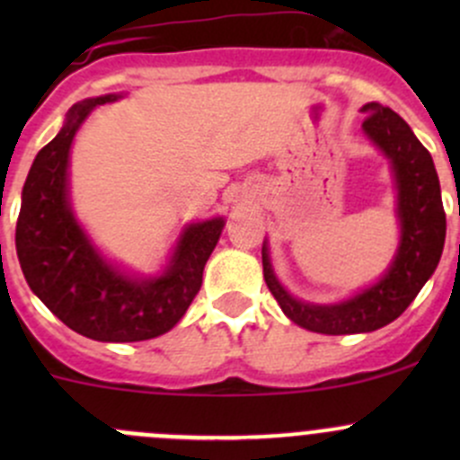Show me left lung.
Returning a JSON list of instances; mask_svg holds the SVG:
<instances>
[{
	"label": "left lung",
	"mask_w": 460,
	"mask_h": 460,
	"mask_svg": "<svg viewBox=\"0 0 460 460\" xmlns=\"http://www.w3.org/2000/svg\"><path fill=\"white\" fill-rule=\"evenodd\" d=\"M363 131L392 162L396 180L401 244L387 273L369 289L338 305L296 300L273 276L267 244H262L264 282L285 316L300 327L327 336L365 333L396 320L419 296L438 267L445 244V208L440 184L428 148L411 133L405 119L378 102L363 106Z\"/></svg>",
	"instance_id": "obj_1"
}]
</instances>
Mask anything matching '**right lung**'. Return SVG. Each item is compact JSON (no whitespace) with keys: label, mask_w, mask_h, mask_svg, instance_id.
<instances>
[{"label":"right lung","mask_w":460,"mask_h":460,"mask_svg":"<svg viewBox=\"0 0 460 460\" xmlns=\"http://www.w3.org/2000/svg\"><path fill=\"white\" fill-rule=\"evenodd\" d=\"M113 100L118 95L73 106L62 131L37 153L22 191L15 244L32 294L66 327L93 341L136 342L162 336L184 316L225 220L189 225L162 276L131 278L100 256L68 204V153L88 113Z\"/></svg>","instance_id":"obj_1"}]
</instances>
